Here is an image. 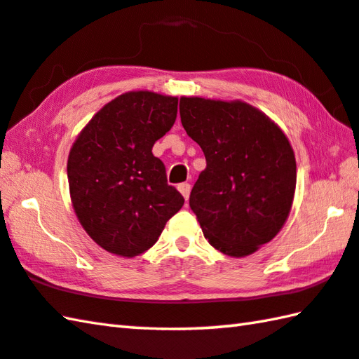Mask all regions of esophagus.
<instances>
[{
  "label": "esophagus",
  "mask_w": 359,
  "mask_h": 359,
  "mask_svg": "<svg viewBox=\"0 0 359 359\" xmlns=\"http://www.w3.org/2000/svg\"><path fill=\"white\" fill-rule=\"evenodd\" d=\"M178 191L181 192L182 197H184V200L187 201L189 195H191V184H189V182H181V184L178 186Z\"/></svg>",
  "instance_id": "34e87169"
}]
</instances>
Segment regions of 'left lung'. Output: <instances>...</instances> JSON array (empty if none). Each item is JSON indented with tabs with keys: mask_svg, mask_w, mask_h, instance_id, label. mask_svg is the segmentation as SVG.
I'll return each instance as SVG.
<instances>
[{
	"mask_svg": "<svg viewBox=\"0 0 359 359\" xmlns=\"http://www.w3.org/2000/svg\"><path fill=\"white\" fill-rule=\"evenodd\" d=\"M180 116L206 158L189 198L203 234L233 258L255 253L292 208L297 164L286 134L239 100L181 97Z\"/></svg>",
	"mask_w": 359,
	"mask_h": 359,
	"instance_id": "1",
	"label": "left lung"
}]
</instances>
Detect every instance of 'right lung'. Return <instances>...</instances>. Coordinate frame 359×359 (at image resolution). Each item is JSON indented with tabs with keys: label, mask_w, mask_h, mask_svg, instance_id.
Returning a JSON list of instances; mask_svg holds the SVG:
<instances>
[{
	"label": "right lung",
	"mask_w": 359,
	"mask_h": 359,
	"mask_svg": "<svg viewBox=\"0 0 359 359\" xmlns=\"http://www.w3.org/2000/svg\"><path fill=\"white\" fill-rule=\"evenodd\" d=\"M177 112V97L126 92L101 107L74 140L67 162L72 205L106 252L123 258L147 252L184 205L151 153Z\"/></svg>",
	"instance_id": "1"
}]
</instances>
